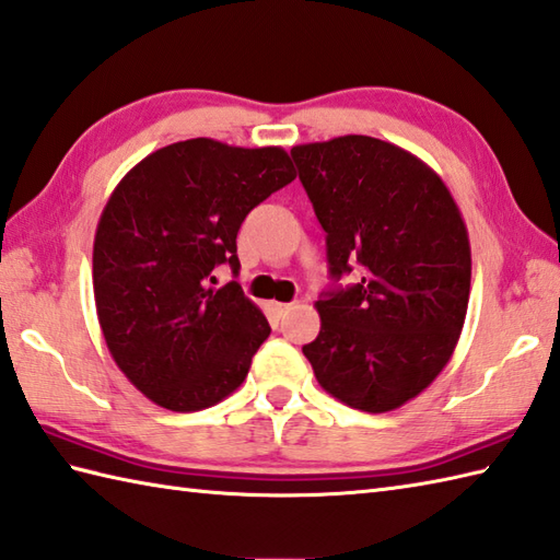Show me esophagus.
I'll use <instances>...</instances> for the list:
<instances>
[{
    "mask_svg": "<svg viewBox=\"0 0 560 560\" xmlns=\"http://www.w3.org/2000/svg\"><path fill=\"white\" fill-rule=\"evenodd\" d=\"M270 308H272V314H276L278 318H282L284 314H288V312H290V308H292V304H280V302H276V304H272Z\"/></svg>",
    "mask_w": 560,
    "mask_h": 560,
    "instance_id": "obj_1",
    "label": "esophagus"
}]
</instances>
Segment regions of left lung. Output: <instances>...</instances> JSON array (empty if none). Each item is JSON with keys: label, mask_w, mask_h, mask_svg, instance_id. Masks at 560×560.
<instances>
[{"label": "left lung", "mask_w": 560, "mask_h": 560, "mask_svg": "<svg viewBox=\"0 0 560 560\" xmlns=\"http://www.w3.org/2000/svg\"><path fill=\"white\" fill-rule=\"evenodd\" d=\"M326 230L330 276L352 288L316 302L320 330L302 347L320 388L362 412L402 407L451 362L465 326L471 252L448 186L405 148L338 139L292 148Z\"/></svg>", "instance_id": "8db88e82"}]
</instances>
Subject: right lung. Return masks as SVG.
<instances>
[{"mask_svg":"<svg viewBox=\"0 0 560 560\" xmlns=\"http://www.w3.org/2000/svg\"><path fill=\"white\" fill-rule=\"evenodd\" d=\"M296 177L280 145L189 139L133 165L107 198L93 242V292L107 350L148 400L213 407L244 383L270 335L237 282L244 218Z\"/></svg>","mask_w":560,"mask_h":560,"instance_id":"1","label":"right lung"}]
</instances>
